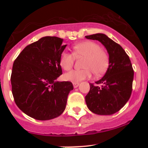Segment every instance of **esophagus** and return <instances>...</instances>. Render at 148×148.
I'll use <instances>...</instances> for the list:
<instances>
[{
    "instance_id": "obj_1",
    "label": "esophagus",
    "mask_w": 148,
    "mask_h": 148,
    "mask_svg": "<svg viewBox=\"0 0 148 148\" xmlns=\"http://www.w3.org/2000/svg\"><path fill=\"white\" fill-rule=\"evenodd\" d=\"M73 86H74V88H77L79 86V83H73Z\"/></svg>"
}]
</instances>
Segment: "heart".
I'll return each instance as SVG.
<instances>
[{
    "label": "heart",
    "mask_w": 148,
    "mask_h": 148,
    "mask_svg": "<svg viewBox=\"0 0 148 148\" xmlns=\"http://www.w3.org/2000/svg\"><path fill=\"white\" fill-rule=\"evenodd\" d=\"M76 58H84L83 69L72 70L64 74V79L73 83H79L92 76H100L106 71L109 64L108 53L97 43L92 41L83 42L73 47V53L63 51L60 57V64L64 70L72 69Z\"/></svg>",
    "instance_id": "heart-1"
}]
</instances>
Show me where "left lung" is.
<instances>
[{"label":"left lung","mask_w":148,"mask_h":148,"mask_svg":"<svg viewBox=\"0 0 148 148\" xmlns=\"http://www.w3.org/2000/svg\"><path fill=\"white\" fill-rule=\"evenodd\" d=\"M86 38L101 42L109 56L106 74L95 85L90 84L86 104L95 114L112 115L125 106L132 94L134 70L130 59L121 46L104 34L87 35Z\"/></svg>","instance_id":"8db88e82"}]
</instances>
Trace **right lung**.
Returning <instances> with one entry per match:
<instances>
[{
	"label": "right lung",
	"instance_id": "obj_1",
	"mask_svg": "<svg viewBox=\"0 0 148 148\" xmlns=\"http://www.w3.org/2000/svg\"><path fill=\"white\" fill-rule=\"evenodd\" d=\"M57 37L47 36L25 47L13 64L12 92L16 106L39 120L63 113L72 82L56 79L62 74L60 57L67 45Z\"/></svg>",
	"mask_w": 148,
	"mask_h": 148
}]
</instances>
